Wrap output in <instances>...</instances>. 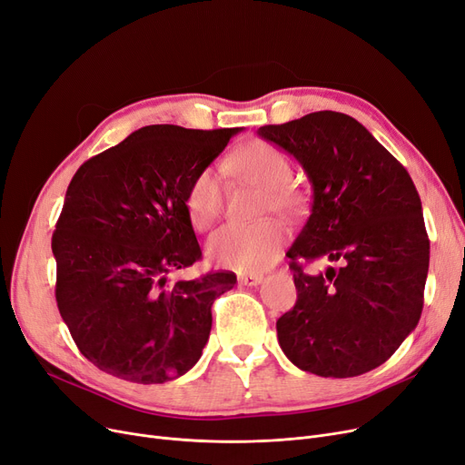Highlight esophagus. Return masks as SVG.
I'll use <instances>...</instances> for the list:
<instances>
[{"instance_id": "1", "label": "esophagus", "mask_w": 465, "mask_h": 465, "mask_svg": "<svg viewBox=\"0 0 465 465\" xmlns=\"http://www.w3.org/2000/svg\"><path fill=\"white\" fill-rule=\"evenodd\" d=\"M264 279L262 273H247V275H239V282L241 285H247V287H256Z\"/></svg>"}]
</instances>
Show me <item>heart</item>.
Segmentation results:
<instances>
[{
	"label": "heart",
	"mask_w": 465,
	"mask_h": 465,
	"mask_svg": "<svg viewBox=\"0 0 465 465\" xmlns=\"http://www.w3.org/2000/svg\"><path fill=\"white\" fill-rule=\"evenodd\" d=\"M228 169L247 184L262 188L258 216L277 213L294 218L306 205V197L292 180L291 159L264 140L239 148L228 161ZM186 211L197 230L211 228L224 209V186L213 169L199 171L186 190ZM285 245V230L273 220L251 226L228 224L214 232L207 243V256L214 264L239 273H256L272 266Z\"/></svg>",
	"instance_id": "1"
}]
</instances>
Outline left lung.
<instances>
[{
  "label": "left lung",
  "instance_id": "1",
  "mask_svg": "<svg viewBox=\"0 0 465 465\" xmlns=\"http://www.w3.org/2000/svg\"><path fill=\"white\" fill-rule=\"evenodd\" d=\"M258 134L304 167L312 214L289 249L296 304L279 346L302 371L351 378L386 362L418 325L430 239L411 174L357 119L313 112ZM317 259L339 264L308 274Z\"/></svg>",
  "mask_w": 465,
  "mask_h": 465
}]
</instances>
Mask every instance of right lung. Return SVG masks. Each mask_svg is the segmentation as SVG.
I'll use <instances>...</instances> for the list:
<instances>
[{
	"label": "right lung",
	"mask_w": 465,
	"mask_h": 465,
	"mask_svg": "<svg viewBox=\"0 0 465 465\" xmlns=\"http://www.w3.org/2000/svg\"><path fill=\"white\" fill-rule=\"evenodd\" d=\"M241 129L148 125L91 157L66 190L53 233L56 306L94 367L136 383L186 374L232 272L169 275L201 258L186 211L190 180Z\"/></svg>",
	"instance_id": "1"
}]
</instances>
